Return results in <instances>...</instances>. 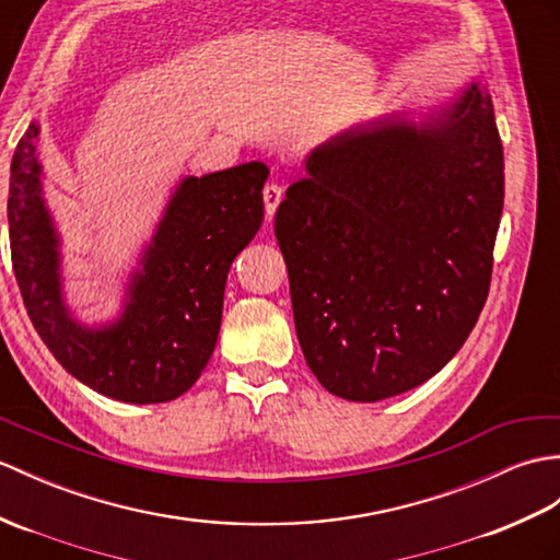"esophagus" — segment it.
<instances>
[{
    "mask_svg": "<svg viewBox=\"0 0 560 560\" xmlns=\"http://www.w3.org/2000/svg\"><path fill=\"white\" fill-rule=\"evenodd\" d=\"M262 198H265V210H267V219L271 221V217H275L277 207L283 198V188L279 184H267L265 190H262Z\"/></svg>",
    "mask_w": 560,
    "mask_h": 560,
    "instance_id": "1",
    "label": "esophagus"
}]
</instances>
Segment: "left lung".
Here are the masks:
<instances>
[{"mask_svg": "<svg viewBox=\"0 0 560 560\" xmlns=\"http://www.w3.org/2000/svg\"><path fill=\"white\" fill-rule=\"evenodd\" d=\"M285 190L275 233L298 341L329 394L374 402L424 384L482 312L503 210V145L472 83L422 124L324 142Z\"/></svg>", "mask_w": 560, "mask_h": 560, "instance_id": "obj_1", "label": "left lung"}]
</instances>
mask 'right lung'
<instances>
[{
  "label": "right lung",
  "mask_w": 560,
  "mask_h": 560,
  "mask_svg": "<svg viewBox=\"0 0 560 560\" xmlns=\"http://www.w3.org/2000/svg\"><path fill=\"white\" fill-rule=\"evenodd\" d=\"M37 136L33 121L19 140L7 205L11 265L35 331L63 370L102 396L138 406L184 396L214 353L231 262L262 226L269 168L248 162L180 180L128 283L121 317L88 329L63 305Z\"/></svg>",
  "instance_id": "1"
}]
</instances>
